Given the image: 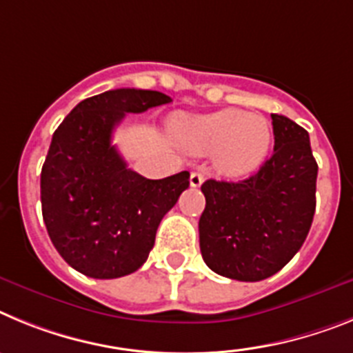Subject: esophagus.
<instances>
[{"mask_svg":"<svg viewBox=\"0 0 353 353\" xmlns=\"http://www.w3.org/2000/svg\"><path fill=\"white\" fill-rule=\"evenodd\" d=\"M202 183H204V174H202V172H192V176H190V186L199 188Z\"/></svg>","mask_w":353,"mask_h":353,"instance_id":"esophagus-1","label":"esophagus"}]
</instances>
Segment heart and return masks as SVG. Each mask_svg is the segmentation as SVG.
Instances as JSON below:
<instances>
[{
  "mask_svg": "<svg viewBox=\"0 0 353 353\" xmlns=\"http://www.w3.org/2000/svg\"><path fill=\"white\" fill-rule=\"evenodd\" d=\"M176 131L181 143L195 154L213 152L214 168L228 177L256 172L274 139L268 119L234 108L183 121Z\"/></svg>",
  "mask_w": 353,
  "mask_h": 353,
  "instance_id": "1",
  "label": "heart"
}]
</instances>
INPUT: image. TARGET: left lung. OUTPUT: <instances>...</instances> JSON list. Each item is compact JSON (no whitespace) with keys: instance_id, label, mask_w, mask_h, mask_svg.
<instances>
[{"instance_id":"left-lung-1","label":"left lung","mask_w":353,"mask_h":353,"mask_svg":"<svg viewBox=\"0 0 353 353\" xmlns=\"http://www.w3.org/2000/svg\"><path fill=\"white\" fill-rule=\"evenodd\" d=\"M274 154L249 179H208L199 220L202 259L214 274L256 283L291 261L316 210L318 165L309 133L272 113Z\"/></svg>"}]
</instances>
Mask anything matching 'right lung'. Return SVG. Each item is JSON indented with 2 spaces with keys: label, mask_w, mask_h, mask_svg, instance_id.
Returning <instances> with one entry per match:
<instances>
[{
  "label": "right lung",
  "mask_w": 353,
  "mask_h": 353,
  "mask_svg": "<svg viewBox=\"0 0 353 353\" xmlns=\"http://www.w3.org/2000/svg\"><path fill=\"white\" fill-rule=\"evenodd\" d=\"M170 101L156 90L103 92L81 101L54 131L41 174L42 216L54 249L79 274L117 279L137 272L161 219L188 188L186 170L147 179L112 145L125 113Z\"/></svg>",
  "instance_id": "add662e5"
}]
</instances>
